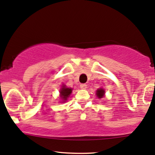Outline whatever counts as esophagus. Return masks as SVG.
Instances as JSON below:
<instances>
[{"label":"esophagus","mask_w":155,"mask_h":155,"mask_svg":"<svg viewBox=\"0 0 155 155\" xmlns=\"http://www.w3.org/2000/svg\"><path fill=\"white\" fill-rule=\"evenodd\" d=\"M80 86H81V89H86L87 88V85L86 84H81V85H80Z\"/></svg>","instance_id":"1"}]
</instances>
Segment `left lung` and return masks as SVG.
I'll use <instances>...</instances> for the list:
<instances>
[{
    "mask_svg": "<svg viewBox=\"0 0 155 155\" xmlns=\"http://www.w3.org/2000/svg\"><path fill=\"white\" fill-rule=\"evenodd\" d=\"M105 91L103 88H99L96 91V95L98 98H102L104 97Z\"/></svg>",
    "mask_w": 155,
    "mask_h": 155,
    "instance_id": "left-lung-1",
    "label": "left lung"
}]
</instances>
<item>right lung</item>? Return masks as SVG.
I'll use <instances>...</instances> for the list:
<instances>
[{"label": "right lung", "instance_id": "add662e5", "mask_svg": "<svg viewBox=\"0 0 155 155\" xmlns=\"http://www.w3.org/2000/svg\"><path fill=\"white\" fill-rule=\"evenodd\" d=\"M72 88H69V87H67L66 85H64L63 84V85L61 87L60 93V98L61 100H62L63 102H65V101L68 100V98L70 96V94L72 93Z\"/></svg>", "mask_w": 155, "mask_h": 155}]
</instances>
